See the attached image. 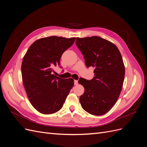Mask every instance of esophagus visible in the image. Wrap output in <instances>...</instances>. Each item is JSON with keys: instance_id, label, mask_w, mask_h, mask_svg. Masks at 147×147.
Here are the masks:
<instances>
[{"instance_id": "obj_1", "label": "esophagus", "mask_w": 147, "mask_h": 147, "mask_svg": "<svg viewBox=\"0 0 147 147\" xmlns=\"http://www.w3.org/2000/svg\"><path fill=\"white\" fill-rule=\"evenodd\" d=\"M78 84V83L77 80H74V84H75V85H77Z\"/></svg>"}]
</instances>
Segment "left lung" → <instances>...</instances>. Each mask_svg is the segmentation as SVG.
Instances as JSON below:
<instances>
[{
    "label": "left lung",
    "instance_id": "8db88e82",
    "mask_svg": "<svg viewBox=\"0 0 147 147\" xmlns=\"http://www.w3.org/2000/svg\"><path fill=\"white\" fill-rule=\"evenodd\" d=\"M75 43L87 67L95 68L92 80L78 81L84 88L81 105L91 115H104L113 107L121 91L125 74L121 55L116 45L100 37L77 38Z\"/></svg>",
    "mask_w": 147,
    "mask_h": 147
}]
</instances>
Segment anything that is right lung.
Returning <instances> with one entry per match:
<instances>
[{
    "instance_id": "add662e5",
    "label": "right lung",
    "mask_w": 147,
    "mask_h": 147,
    "mask_svg": "<svg viewBox=\"0 0 147 147\" xmlns=\"http://www.w3.org/2000/svg\"><path fill=\"white\" fill-rule=\"evenodd\" d=\"M75 40L74 37L42 38L34 42L26 53L21 65L22 78L30 103L39 112L52 114L59 111L74 86L73 79L61 78L52 72Z\"/></svg>"
}]
</instances>
